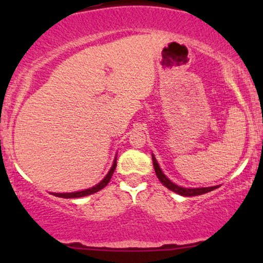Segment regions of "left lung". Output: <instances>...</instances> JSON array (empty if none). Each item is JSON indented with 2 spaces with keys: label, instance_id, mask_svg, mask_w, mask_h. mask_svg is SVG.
<instances>
[{
  "label": "left lung",
  "instance_id": "1",
  "mask_svg": "<svg viewBox=\"0 0 263 263\" xmlns=\"http://www.w3.org/2000/svg\"><path fill=\"white\" fill-rule=\"evenodd\" d=\"M152 161H153V167H155L157 178L159 179V182H161L164 186H167L168 189L172 190V192L177 193V194L179 195H183V197H195V195L205 194V193H209L211 190L219 188V185L208 186V188H183V186H179L177 185V184L172 183L171 180L164 176V173H163L161 168H159L158 163H157L155 156L153 155H152Z\"/></svg>",
  "mask_w": 263,
  "mask_h": 263
}]
</instances>
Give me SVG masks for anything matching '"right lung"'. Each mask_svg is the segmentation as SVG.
Listing matches in <instances>:
<instances>
[{"label":"right lung","instance_id":"add662e5","mask_svg":"<svg viewBox=\"0 0 263 263\" xmlns=\"http://www.w3.org/2000/svg\"><path fill=\"white\" fill-rule=\"evenodd\" d=\"M115 168H116V158H115L112 167H111L110 172H108V173L106 174V177H105L100 183L96 184L95 186H92V188H89V189H85V190H80V192H74V193H53V194L55 195V197L65 198V199H68V198L69 199H70V198H81V197H86V195L93 194V193H96V192H99V190L104 189L105 186L107 185L108 182H110L111 177H112Z\"/></svg>","mask_w":263,"mask_h":263}]
</instances>
